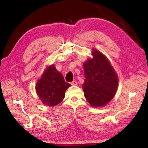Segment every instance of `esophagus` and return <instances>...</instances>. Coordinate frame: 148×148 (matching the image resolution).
Returning <instances> with one entry per match:
<instances>
[{
    "instance_id": "34e87169",
    "label": "esophagus",
    "mask_w": 148,
    "mask_h": 148,
    "mask_svg": "<svg viewBox=\"0 0 148 148\" xmlns=\"http://www.w3.org/2000/svg\"><path fill=\"white\" fill-rule=\"evenodd\" d=\"M77 84H78V83L77 81H76V80H74V81H73L71 83V84L72 85V86H75V85H77Z\"/></svg>"
}]
</instances>
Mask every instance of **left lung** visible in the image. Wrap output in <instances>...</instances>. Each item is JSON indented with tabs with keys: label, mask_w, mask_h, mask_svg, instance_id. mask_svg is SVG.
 Segmentation results:
<instances>
[{
	"label": "left lung",
	"mask_w": 148,
	"mask_h": 148,
	"mask_svg": "<svg viewBox=\"0 0 148 148\" xmlns=\"http://www.w3.org/2000/svg\"><path fill=\"white\" fill-rule=\"evenodd\" d=\"M92 59L84 62V95L92 107L106 106L114 97L118 88L117 75L107 57L92 49Z\"/></svg>",
	"instance_id": "1"
}]
</instances>
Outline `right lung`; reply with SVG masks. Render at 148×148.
<instances>
[{
  "label": "right lung",
  "instance_id": "add662e5",
  "mask_svg": "<svg viewBox=\"0 0 148 148\" xmlns=\"http://www.w3.org/2000/svg\"><path fill=\"white\" fill-rule=\"evenodd\" d=\"M71 84L65 82L54 65L47 66L36 85V91L44 104L55 106L64 99L65 91Z\"/></svg>",
  "mask_w": 148,
  "mask_h": 148
}]
</instances>
